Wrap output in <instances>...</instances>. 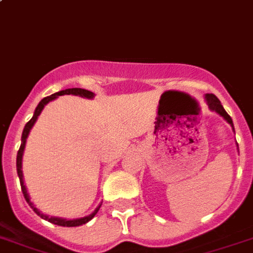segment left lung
Instances as JSON below:
<instances>
[{
	"instance_id": "1",
	"label": "left lung",
	"mask_w": 253,
	"mask_h": 253,
	"mask_svg": "<svg viewBox=\"0 0 253 253\" xmlns=\"http://www.w3.org/2000/svg\"><path fill=\"white\" fill-rule=\"evenodd\" d=\"M206 99H207V104H209L210 109L215 110V112H217V113L220 114V116L224 117L225 120H226L229 123H230L231 127H233V130H234V125H233L231 117L229 116L228 113H226V110L224 109V107H222L221 103H220V100H218L217 97H216L213 94H207V95H206Z\"/></svg>"
}]
</instances>
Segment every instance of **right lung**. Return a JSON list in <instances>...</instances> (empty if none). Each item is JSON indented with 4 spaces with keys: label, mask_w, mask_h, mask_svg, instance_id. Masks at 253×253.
Instances as JSON below:
<instances>
[{
    "label": "right lung",
    "mask_w": 253,
    "mask_h": 253,
    "mask_svg": "<svg viewBox=\"0 0 253 253\" xmlns=\"http://www.w3.org/2000/svg\"><path fill=\"white\" fill-rule=\"evenodd\" d=\"M71 94L72 95H80V96H84V97H92V96H94V92H91V91H88V90H84V88H67V90L59 91V92H56V94H52V95H50V96L43 97V99L40 101V104L37 105V108H36L35 114H33V117L31 118V121H28V122H27V125H25L24 130H23V135H22V145H20V148H19L18 156H16V171H18V176H19V179H20V185H22V192H23V194H24V198H25V201H27V203L31 206L32 209H33V211H35L36 213L40 216V217H42L43 220H47V221H50L51 224L60 225V226H80V225H82V224H86V222L90 221L91 218L96 215L97 211H99V209H100L101 205L99 206V207H97V209L95 210V211L92 212L90 216H86V217H84V218H78V220H65V218L48 217V216L41 213V212L38 211L35 206H33V203L31 202L28 193H27V189H25L24 180H23V172H22V157H23V152H24L25 140H27V137H28V133H29V131H31L32 126H33L36 121H37L38 116H40V113L42 112V109H43L44 105H46L48 101L54 100L55 97L60 96V95H71Z\"/></svg>",
    "instance_id": "1"
}]
</instances>
